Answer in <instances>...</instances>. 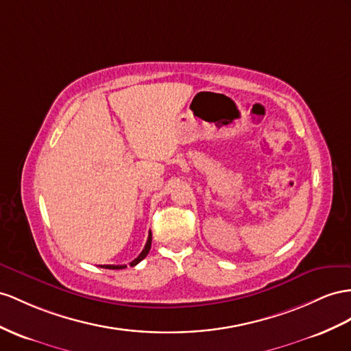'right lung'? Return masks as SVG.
<instances>
[{
    "mask_svg": "<svg viewBox=\"0 0 351 351\" xmlns=\"http://www.w3.org/2000/svg\"><path fill=\"white\" fill-rule=\"evenodd\" d=\"M149 249H151V231H149V234H148V240H147L145 247H143V250L139 254V256L134 258L129 265H130V267H134L136 264H139V263L142 261V259L148 255ZM101 267H102V268H108V269H123V268H125L128 265H101Z\"/></svg>",
    "mask_w": 351,
    "mask_h": 351,
    "instance_id": "add662e5",
    "label": "right lung"
}]
</instances>
